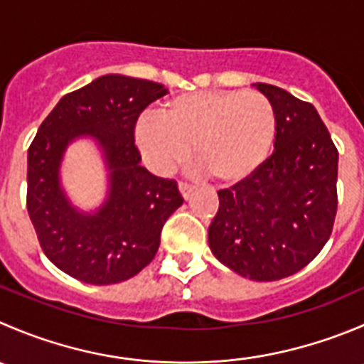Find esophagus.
Masks as SVG:
<instances>
[{
	"label": "esophagus",
	"mask_w": 364,
	"mask_h": 364,
	"mask_svg": "<svg viewBox=\"0 0 364 364\" xmlns=\"http://www.w3.org/2000/svg\"><path fill=\"white\" fill-rule=\"evenodd\" d=\"M179 192H181V196L188 200L190 197L193 196V192H196V186L188 185V183H179Z\"/></svg>",
	"instance_id": "1"
}]
</instances>
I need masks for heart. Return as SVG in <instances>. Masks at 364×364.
<instances>
[{"mask_svg":"<svg viewBox=\"0 0 364 364\" xmlns=\"http://www.w3.org/2000/svg\"><path fill=\"white\" fill-rule=\"evenodd\" d=\"M158 117L136 124V142L154 168L168 172L193 158L222 185L243 181L264 160L276 136V112L257 92L200 90L167 101Z\"/></svg>","mask_w":364,"mask_h":364,"instance_id":"obj_1","label":"heart"}]
</instances>
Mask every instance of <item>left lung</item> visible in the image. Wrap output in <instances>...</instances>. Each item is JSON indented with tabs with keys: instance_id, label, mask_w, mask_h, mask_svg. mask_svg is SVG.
I'll use <instances>...</instances> for the list:
<instances>
[{
	"instance_id": "8db88e82",
	"label": "left lung",
	"mask_w": 364,
	"mask_h": 364,
	"mask_svg": "<svg viewBox=\"0 0 364 364\" xmlns=\"http://www.w3.org/2000/svg\"><path fill=\"white\" fill-rule=\"evenodd\" d=\"M276 112L274 153L252 176L218 192L208 243L224 267L252 281L302 270L323 249L338 210V151L311 103L254 83Z\"/></svg>"
}]
</instances>
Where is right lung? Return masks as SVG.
Returning a JSON list of instances; mask_svg holds the SVG:
<instances>
[{
	"mask_svg": "<svg viewBox=\"0 0 364 364\" xmlns=\"http://www.w3.org/2000/svg\"><path fill=\"white\" fill-rule=\"evenodd\" d=\"M167 92L140 77H97L58 101L28 149L30 220L48 259L81 283L103 287L136 276L183 204L174 179L140 165L133 139L139 115ZM83 138L97 144L107 171V196L92 212L73 206L59 176L68 146Z\"/></svg>",
	"mask_w": 364,
	"mask_h": 364,
	"instance_id": "right-lung-1",
	"label": "right lung"
}]
</instances>
